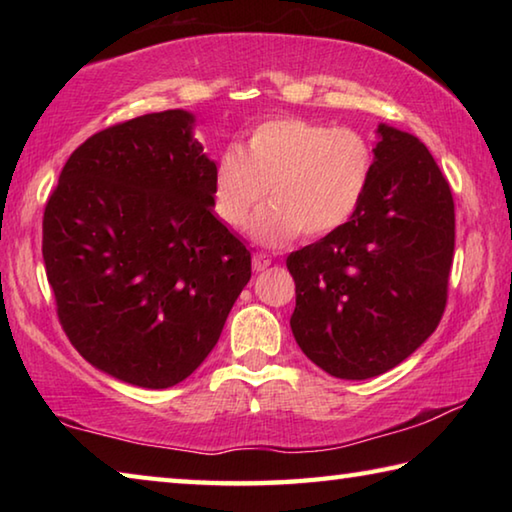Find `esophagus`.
I'll return each instance as SVG.
<instances>
[{"label": "esophagus", "instance_id": "34e87169", "mask_svg": "<svg viewBox=\"0 0 512 512\" xmlns=\"http://www.w3.org/2000/svg\"><path fill=\"white\" fill-rule=\"evenodd\" d=\"M268 266H271V257H268L266 253H255L253 255V268L257 273L264 271V268H268Z\"/></svg>", "mask_w": 512, "mask_h": 512}]
</instances>
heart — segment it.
<instances>
[{
  "instance_id": "1",
  "label": "heart",
  "mask_w": 512,
  "mask_h": 512,
  "mask_svg": "<svg viewBox=\"0 0 512 512\" xmlns=\"http://www.w3.org/2000/svg\"><path fill=\"white\" fill-rule=\"evenodd\" d=\"M377 151L368 135L300 117L266 119L246 137L244 151L225 149L214 164V210L230 228L253 221L259 244L318 239L341 230L368 196Z\"/></svg>"
}]
</instances>
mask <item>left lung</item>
<instances>
[{
  "label": "left lung",
  "instance_id": "8db88e82",
  "mask_svg": "<svg viewBox=\"0 0 512 512\" xmlns=\"http://www.w3.org/2000/svg\"><path fill=\"white\" fill-rule=\"evenodd\" d=\"M368 196L341 230L287 257L291 332L332 377L370 379L429 339L447 305L454 198L418 137L377 128Z\"/></svg>",
  "mask_w": 512,
  "mask_h": 512
}]
</instances>
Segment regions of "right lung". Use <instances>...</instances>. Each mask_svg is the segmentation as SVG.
I'll use <instances>...</instances> for the list:
<instances>
[{"mask_svg":"<svg viewBox=\"0 0 512 512\" xmlns=\"http://www.w3.org/2000/svg\"><path fill=\"white\" fill-rule=\"evenodd\" d=\"M187 110L88 137L42 216V259L69 343L94 368L169 388L201 366L250 280V250L212 214L214 160Z\"/></svg>","mask_w":512,"mask_h":512,"instance_id":"right-lung-1","label":"right lung"}]
</instances>
